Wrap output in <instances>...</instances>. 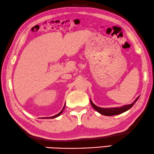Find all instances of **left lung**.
Instances as JSON below:
<instances>
[{"label": "left lung", "mask_w": 154, "mask_h": 154, "mask_svg": "<svg viewBox=\"0 0 154 154\" xmlns=\"http://www.w3.org/2000/svg\"><path fill=\"white\" fill-rule=\"evenodd\" d=\"M140 97V96H139ZM139 97H137L135 101L133 102L132 104H130V105H123L122 107H111V108H102V107H99L98 106L95 105L94 103H92L91 100V104L92 107L94 108L96 110L97 112H99L100 114H103V115L105 116H114V115H117V114H120L121 113H123V112L127 111L129 109L133 107L134 105V104L136 103V101L137 100Z\"/></svg>", "instance_id": "8db88e82"}]
</instances>
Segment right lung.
Instances as JSON below:
<instances>
[{
    "label": "right lung",
    "instance_id": "1",
    "mask_svg": "<svg viewBox=\"0 0 154 154\" xmlns=\"http://www.w3.org/2000/svg\"><path fill=\"white\" fill-rule=\"evenodd\" d=\"M64 108H65V106L63 107V109L61 110V111H60V112H59V113H58V114H56V115H55V116H51V117H50V119H53V118H56V117H57V116H58L59 115H60V114H61V113L63 112V109H64ZM45 119V118H44ZM46 119V118H45ZM48 119V118H47Z\"/></svg>",
    "mask_w": 154,
    "mask_h": 154
}]
</instances>
